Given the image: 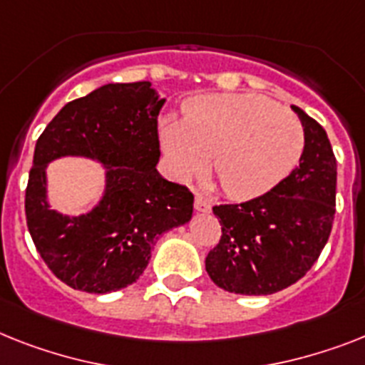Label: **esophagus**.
I'll list each match as a JSON object with an SVG mask.
<instances>
[{
  "mask_svg": "<svg viewBox=\"0 0 365 365\" xmlns=\"http://www.w3.org/2000/svg\"><path fill=\"white\" fill-rule=\"evenodd\" d=\"M194 207L195 210H200V212H209L210 210V201L201 194H195L194 197Z\"/></svg>",
  "mask_w": 365,
  "mask_h": 365,
  "instance_id": "1",
  "label": "esophagus"
}]
</instances>
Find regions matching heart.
<instances>
[{"mask_svg":"<svg viewBox=\"0 0 365 365\" xmlns=\"http://www.w3.org/2000/svg\"><path fill=\"white\" fill-rule=\"evenodd\" d=\"M160 141L177 175L210 171L225 194L252 200L291 173L304 149L297 117L255 95H205L186 104L185 119L164 117Z\"/></svg>","mask_w":365,"mask_h":365,"instance_id":"heart-1","label":"heart"}]
</instances>
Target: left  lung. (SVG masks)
I'll list each match as a JSON object with an SVG mask.
<instances>
[{
  "instance_id": "1",
  "label": "left lung",
  "mask_w": 365,
  "mask_h": 365,
  "mask_svg": "<svg viewBox=\"0 0 365 365\" xmlns=\"http://www.w3.org/2000/svg\"><path fill=\"white\" fill-rule=\"evenodd\" d=\"M304 126L300 164L267 194L216 205L222 237L205 259L218 287L272 294L293 285L317 261L336 215L338 165L324 128L293 106Z\"/></svg>"
}]
</instances>
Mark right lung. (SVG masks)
<instances>
[{"instance_id": "add662e5", "label": "right lung", "mask_w": 365, "mask_h": 365, "mask_svg": "<svg viewBox=\"0 0 365 365\" xmlns=\"http://www.w3.org/2000/svg\"><path fill=\"white\" fill-rule=\"evenodd\" d=\"M164 102L150 81L108 83L65 104L37 140L27 230L42 261L68 287L104 294L134 284L158 237L192 218V192L156 170ZM61 155H86L107 170L105 195L86 215L49 209L46 168Z\"/></svg>"}]
</instances>
